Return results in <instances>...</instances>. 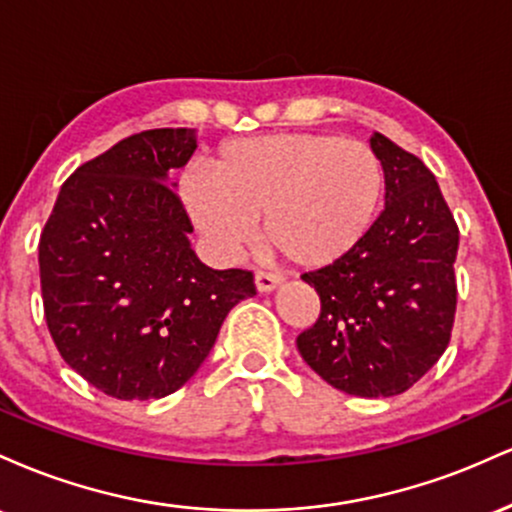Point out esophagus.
<instances>
[{"mask_svg": "<svg viewBox=\"0 0 512 512\" xmlns=\"http://www.w3.org/2000/svg\"><path fill=\"white\" fill-rule=\"evenodd\" d=\"M281 284H284V276H279V274H269V272L255 274V286L260 293H269V291L279 289Z\"/></svg>", "mask_w": 512, "mask_h": 512, "instance_id": "1", "label": "esophagus"}]
</instances>
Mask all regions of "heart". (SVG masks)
<instances>
[{
	"label": "heart",
	"instance_id": "heart-1",
	"mask_svg": "<svg viewBox=\"0 0 512 512\" xmlns=\"http://www.w3.org/2000/svg\"><path fill=\"white\" fill-rule=\"evenodd\" d=\"M383 195V166L361 142L332 134H269L228 144L214 168L192 163L180 178L187 214L219 257L257 236L303 267H325L366 236Z\"/></svg>",
	"mask_w": 512,
	"mask_h": 512
}]
</instances>
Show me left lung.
Wrapping results in <instances>:
<instances>
[{"label": "left lung", "mask_w": 512, "mask_h": 512, "mask_svg": "<svg viewBox=\"0 0 512 512\" xmlns=\"http://www.w3.org/2000/svg\"><path fill=\"white\" fill-rule=\"evenodd\" d=\"M368 142L383 166L385 209L354 250L301 276L322 310L296 344L346 395L395 397L448 349L460 231L419 158L380 132Z\"/></svg>", "instance_id": "obj_1"}]
</instances>
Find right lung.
<instances>
[{
  "instance_id": "obj_1",
  "label": "right lung",
  "mask_w": 512,
  "mask_h": 512,
  "mask_svg": "<svg viewBox=\"0 0 512 512\" xmlns=\"http://www.w3.org/2000/svg\"><path fill=\"white\" fill-rule=\"evenodd\" d=\"M197 149L187 127L132 134L69 175L40 236L48 330L69 368L115 399H161L197 373L245 269H211L190 245L170 173Z\"/></svg>"
}]
</instances>
